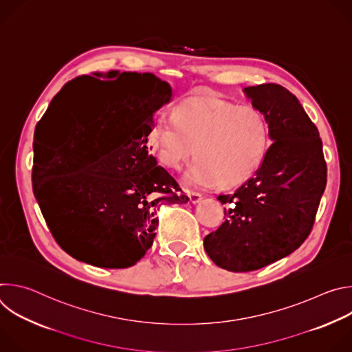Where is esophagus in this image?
Here are the masks:
<instances>
[{"label":"esophagus","instance_id":"obj_1","mask_svg":"<svg viewBox=\"0 0 352 352\" xmlns=\"http://www.w3.org/2000/svg\"><path fill=\"white\" fill-rule=\"evenodd\" d=\"M186 193H188V196H189V202L193 204V205L199 204L200 200H202V195L197 193V192H189V190H188Z\"/></svg>","mask_w":352,"mask_h":352}]
</instances>
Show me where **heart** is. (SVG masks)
<instances>
[{
	"instance_id": "heart-1",
	"label": "heart",
	"mask_w": 352,
	"mask_h": 352,
	"mask_svg": "<svg viewBox=\"0 0 352 352\" xmlns=\"http://www.w3.org/2000/svg\"><path fill=\"white\" fill-rule=\"evenodd\" d=\"M160 162L179 171L199 162L184 177L190 186L232 188L254 177L270 147V125L250 106L223 100L190 98L174 109V121L159 117L148 133Z\"/></svg>"
}]
</instances>
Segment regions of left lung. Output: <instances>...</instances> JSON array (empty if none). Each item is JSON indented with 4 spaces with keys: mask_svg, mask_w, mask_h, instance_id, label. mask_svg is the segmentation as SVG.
Here are the masks:
<instances>
[{
    "mask_svg": "<svg viewBox=\"0 0 352 352\" xmlns=\"http://www.w3.org/2000/svg\"><path fill=\"white\" fill-rule=\"evenodd\" d=\"M243 93L269 121L273 143L252 178L217 197L228 206L226 220L204 241L210 259L235 273L262 269L304 243L327 179L319 131L298 98L276 83Z\"/></svg>",
    "mask_w": 352,
    "mask_h": 352,
    "instance_id": "obj_1",
    "label": "left lung"
}]
</instances>
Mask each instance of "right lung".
<instances>
[{
    "label": "right lung",
    "instance_id": "right-lung-1",
    "mask_svg": "<svg viewBox=\"0 0 352 352\" xmlns=\"http://www.w3.org/2000/svg\"><path fill=\"white\" fill-rule=\"evenodd\" d=\"M173 97L153 74L83 75L68 82L36 125L33 190L58 245L106 269L139 262L153 245L162 205H182L177 181L150 155L155 113Z\"/></svg>",
    "mask_w": 352,
    "mask_h": 352
}]
</instances>
